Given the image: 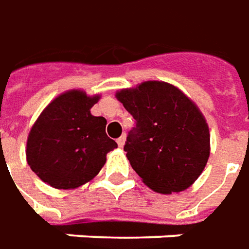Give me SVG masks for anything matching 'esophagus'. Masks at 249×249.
I'll use <instances>...</instances> for the list:
<instances>
[{
  "instance_id": "1",
  "label": "esophagus",
  "mask_w": 249,
  "mask_h": 249,
  "mask_svg": "<svg viewBox=\"0 0 249 249\" xmlns=\"http://www.w3.org/2000/svg\"><path fill=\"white\" fill-rule=\"evenodd\" d=\"M124 143H125V135H121V136L117 139V144H118L120 147H123V146H124Z\"/></svg>"
}]
</instances>
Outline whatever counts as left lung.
Wrapping results in <instances>:
<instances>
[{"instance_id":"obj_1","label":"left lung","mask_w":249,"mask_h":249,"mask_svg":"<svg viewBox=\"0 0 249 249\" xmlns=\"http://www.w3.org/2000/svg\"><path fill=\"white\" fill-rule=\"evenodd\" d=\"M117 99L135 118L124 150L142 180L162 194L193 184L210 157L208 125L193 102L161 81L120 90Z\"/></svg>"}]
</instances>
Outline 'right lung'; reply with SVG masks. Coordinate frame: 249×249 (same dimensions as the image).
I'll return each instance as SVG.
<instances>
[{
	"instance_id": "add662e5",
	"label": "right lung",
	"mask_w": 249,
	"mask_h": 249,
	"mask_svg": "<svg viewBox=\"0 0 249 249\" xmlns=\"http://www.w3.org/2000/svg\"><path fill=\"white\" fill-rule=\"evenodd\" d=\"M99 96L70 90L51 102L33 125L27 162L55 189H75L98 175L117 143L106 135V118L90 114Z\"/></svg>"
}]
</instances>
